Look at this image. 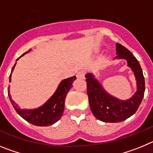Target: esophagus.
<instances>
[{
  "label": "esophagus",
  "instance_id": "esophagus-1",
  "mask_svg": "<svg viewBox=\"0 0 153 153\" xmlns=\"http://www.w3.org/2000/svg\"><path fill=\"white\" fill-rule=\"evenodd\" d=\"M76 77L80 78V79H83L85 77V72L83 70H80L79 72H77L76 74Z\"/></svg>",
  "mask_w": 153,
  "mask_h": 153
}]
</instances>
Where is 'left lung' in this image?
Here are the masks:
<instances>
[{
  "label": "left lung",
  "instance_id": "1",
  "mask_svg": "<svg viewBox=\"0 0 153 153\" xmlns=\"http://www.w3.org/2000/svg\"><path fill=\"white\" fill-rule=\"evenodd\" d=\"M117 54L115 59L126 60L128 67L134 73L137 90L132 97L126 100H120L105 91L93 74L90 73L86 74L90 109L96 118L105 123H119L132 116L140 106L145 93V79L136 58L129 50L118 43Z\"/></svg>",
  "mask_w": 153,
  "mask_h": 153
}]
</instances>
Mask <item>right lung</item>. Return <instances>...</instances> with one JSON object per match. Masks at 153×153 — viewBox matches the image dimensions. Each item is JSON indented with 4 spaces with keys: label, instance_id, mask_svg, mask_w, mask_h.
Instances as JSON below:
<instances>
[{
    "label": "right lung",
    "instance_id": "right-lung-1",
    "mask_svg": "<svg viewBox=\"0 0 153 153\" xmlns=\"http://www.w3.org/2000/svg\"><path fill=\"white\" fill-rule=\"evenodd\" d=\"M31 50L27 52L24 53L22 56L27 53ZM21 57V56H20ZM19 57V58H20ZM19 58H17V60ZM16 63L11 70L9 81L11 80V74L13 69L15 67ZM76 79L75 76L72 77L63 79L60 83L56 91L51 97V98L41 106L33 109H23L19 107L18 105L11 99L10 92L8 93V97L10 102L15 109L16 112L18 113L23 119L27 121L30 123L37 126H48L53 125L61 118L64 110L65 99L67 97L69 90L73 86L72 83Z\"/></svg>",
    "mask_w": 153,
    "mask_h": 153
}]
</instances>
